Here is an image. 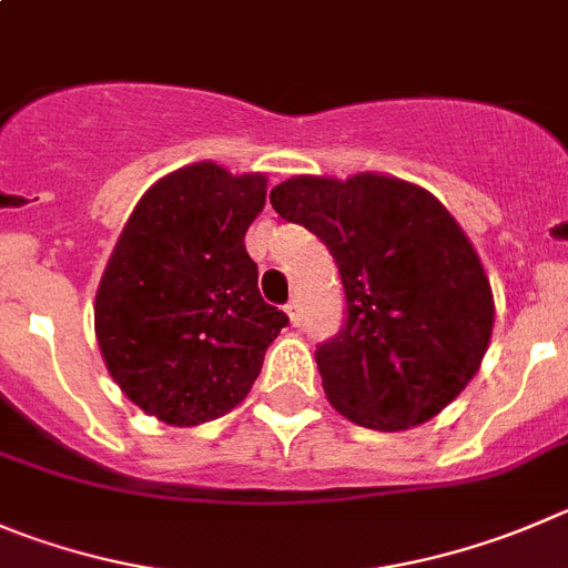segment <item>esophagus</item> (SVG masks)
I'll return each instance as SVG.
<instances>
[{"instance_id":"1","label":"esophagus","mask_w":568,"mask_h":568,"mask_svg":"<svg viewBox=\"0 0 568 568\" xmlns=\"http://www.w3.org/2000/svg\"><path fill=\"white\" fill-rule=\"evenodd\" d=\"M285 314H288L291 325H300V300H291L288 305H285Z\"/></svg>"}]
</instances>
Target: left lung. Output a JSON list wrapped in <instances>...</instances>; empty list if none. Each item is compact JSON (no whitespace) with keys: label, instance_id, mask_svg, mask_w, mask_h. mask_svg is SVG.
Segmentation results:
<instances>
[{"label":"left lung","instance_id":"left-lung-1","mask_svg":"<svg viewBox=\"0 0 568 568\" xmlns=\"http://www.w3.org/2000/svg\"><path fill=\"white\" fill-rule=\"evenodd\" d=\"M268 199L331 248L342 274L347 322L316 349L333 409L375 432L439 415L479 373L496 316L457 219L428 190L384 173L291 176Z\"/></svg>","mask_w":568,"mask_h":568}]
</instances>
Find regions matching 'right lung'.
I'll use <instances>...</instances> for the list:
<instances>
[{"label": "right lung", "mask_w": 568, "mask_h": 568, "mask_svg": "<svg viewBox=\"0 0 568 568\" xmlns=\"http://www.w3.org/2000/svg\"><path fill=\"white\" fill-rule=\"evenodd\" d=\"M266 206L263 173L195 162L148 187L116 237L94 296L105 369L168 426L235 409L288 325L263 302L243 237Z\"/></svg>", "instance_id": "right-lung-1"}]
</instances>
